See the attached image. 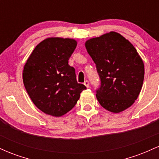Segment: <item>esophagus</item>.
I'll return each instance as SVG.
<instances>
[{"label":"esophagus","instance_id":"obj_1","mask_svg":"<svg viewBox=\"0 0 159 159\" xmlns=\"http://www.w3.org/2000/svg\"><path fill=\"white\" fill-rule=\"evenodd\" d=\"M84 84L86 87H87V88H89V87H90V83H89L88 81H85L84 83Z\"/></svg>","mask_w":159,"mask_h":159}]
</instances>
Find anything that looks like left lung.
<instances>
[{"instance_id":"left-lung-1","label":"left lung","mask_w":159,"mask_h":159,"mask_svg":"<svg viewBox=\"0 0 159 159\" xmlns=\"http://www.w3.org/2000/svg\"><path fill=\"white\" fill-rule=\"evenodd\" d=\"M85 47L96 63L101 81L96 94L100 105L113 113L132 106L144 78L143 62L135 48L114 31L88 39Z\"/></svg>"}]
</instances>
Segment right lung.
<instances>
[{"label":"right lung","mask_w":159,"mask_h":159,"mask_svg":"<svg viewBox=\"0 0 159 159\" xmlns=\"http://www.w3.org/2000/svg\"><path fill=\"white\" fill-rule=\"evenodd\" d=\"M77 46L73 39L47 38L33 51L24 66V85L40 111L61 116L72 110L86 87L78 84L69 59Z\"/></svg>","instance_id":"right-lung-1"}]
</instances>
